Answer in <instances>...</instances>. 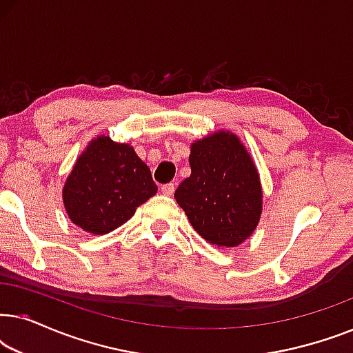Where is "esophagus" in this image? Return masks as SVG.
<instances>
[{
	"label": "esophagus",
	"mask_w": 353,
	"mask_h": 353,
	"mask_svg": "<svg viewBox=\"0 0 353 353\" xmlns=\"http://www.w3.org/2000/svg\"><path fill=\"white\" fill-rule=\"evenodd\" d=\"M161 191H162L165 196H172L173 191H175V185H173V183H167V185H162Z\"/></svg>",
	"instance_id": "obj_1"
}]
</instances>
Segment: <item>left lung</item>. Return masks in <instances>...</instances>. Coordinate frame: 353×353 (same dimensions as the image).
Wrapping results in <instances>:
<instances>
[{
  "label": "left lung",
  "mask_w": 353,
  "mask_h": 353,
  "mask_svg": "<svg viewBox=\"0 0 353 353\" xmlns=\"http://www.w3.org/2000/svg\"><path fill=\"white\" fill-rule=\"evenodd\" d=\"M190 165L175 199L192 228L219 248L244 243L262 215L259 172L244 144L231 132L209 134L191 144Z\"/></svg>",
  "instance_id": "obj_1"
}]
</instances>
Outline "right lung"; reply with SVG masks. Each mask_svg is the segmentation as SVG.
<instances>
[{"label":"right lung","mask_w":353,"mask_h":353,"mask_svg":"<svg viewBox=\"0 0 353 353\" xmlns=\"http://www.w3.org/2000/svg\"><path fill=\"white\" fill-rule=\"evenodd\" d=\"M156 192L151 170L130 144L98 137L77 159L62 199L72 223L105 234L132 219Z\"/></svg>","instance_id":"1"}]
</instances>
